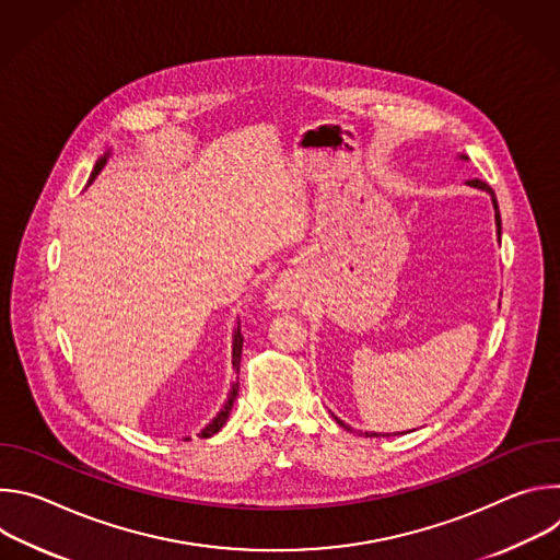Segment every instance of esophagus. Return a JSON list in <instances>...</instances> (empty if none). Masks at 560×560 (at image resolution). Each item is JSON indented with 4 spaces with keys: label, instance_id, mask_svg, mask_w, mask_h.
Wrapping results in <instances>:
<instances>
[{
    "label": "esophagus",
    "instance_id": "esophagus-1",
    "mask_svg": "<svg viewBox=\"0 0 560 560\" xmlns=\"http://www.w3.org/2000/svg\"><path fill=\"white\" fill-rule=\"evenodd\" d=\"M270 305L272 307H288L290 305V299L285 294V290L281 285H277L272 292H270Z\"/></svg>",
    "mask_w": 560,
    "mask_h": 560
}]
</instances>
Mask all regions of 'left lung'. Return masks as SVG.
Returning <instances> with one entry per match:
<instances>
[{
  "label": "left lung",
  "instance_id": "left-lung-1",
  "mask_svg": "<svg viewBox=\"0 0 560 560\" xmlns=\"http://www.w3.org/2000/svg\"><path fill=\"white\" fill-rule=\"evenodd\" d=\"M463 156V154H460ZM463 159H467V156H463ZM469 186H474V188H481V190H486V192H490V197H492V203H494V219H497V228H499V236H501V214H499V203H497V195H494V190L486 184V182H481V179H471V182H467ZM337 419V417H335ZM337 423L343 428V430H352L348 423H343L341 419H337ZM365 436H378L376 432H365Z\"/></svg>",
  "mask_w": 560,
  "mask_h": 560
}]
</instances>
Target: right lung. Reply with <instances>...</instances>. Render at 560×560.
<instances>
[{
    "label": "right lung",
    "instance_id": "right-lung-1",
    "mask_svg": "<svg viewBox=\"0 0 560 560\" xmlns=\"http://www.w3.org/2000/svg\"><path fill=\"white\" fill-rule=\"evenodd\" d=\"M106 159H108V152L100 159V162L95 164V168H93V173H91V179H89V184H93L95 182V177L102 173V168L106 166ZM242 348H244V337H242V326H236L234 328V337H232V365L238 370V363H242ZM236 394H238V381L236 383H232V389H230V394H228V398H225V404H223V408H221V412L201 430V439H210L212 434H217L221 428H223V423L228 421V417H230V410H232V404H234V398H236Z\"/></svg>",
    "mask_w": 560,
    "mask_h": 560
}]
</instances>
